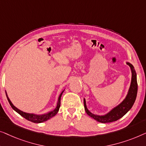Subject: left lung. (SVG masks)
<instances>
[{"mask_svg": "<svg viewBox=\"0 0 146 146\" xmlns=\"http://www.w3.org/2000/svg\"><path fill=\"white\" fill-rule=\"evenodd\" d=\"M127 64L130 66L131 71H132V81H131L130 89H129L128 93L127 94L126 98L118 106L113 108L111 111L104 116H98V115L92 114L89 111L87 106H86L85 100L84 99V107H85L87 114L98 122L101 123H108L118 120V119L124 116L132 107L135 98H136L137 93L136 73H135V69L132 64H130V63H127Z\"/></svg>", "mask_w": 146, "mask_h": 146, "instance_id": "1", "label": "left lung"}]
</instances>
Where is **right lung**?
<instances>
[{
  "label": "right lung",
  "instance_id": "obj_1",
  "mask_svg": "<svg viewBox=\"0 0 146 146\" xmlns=\"http://www.w3.org/2000/svg\"><path fill=\"white\" fill-rule=\"evenodd\" d=\"M63 91H63L62 92H61L60 95H59V99H58V102H57L56 108H55V109L53 110V111H51L50 112H48V114H43V115H36V114H29V113H26V112L21 111V110L18 109L17 108L15 107V106H14L13 104H12L11 101L9 99V98L8 97L7 93H6V94H7V99H8V100H9V102L10 104H11V107L13 108V109L15 110L16 112H18V113L20 115H21L22 117H24V118H26V120L30 121V122H34V123H41V122H45V121L49 120L50 118H52L53 116H54L55 115H56V114L57 113V112H58V110L59 109V107H60L61 97V95H62V94L63 93Z\"/></svg>",
  "mask_w": 146,
  "mask_h": 146
}]
</instances>
